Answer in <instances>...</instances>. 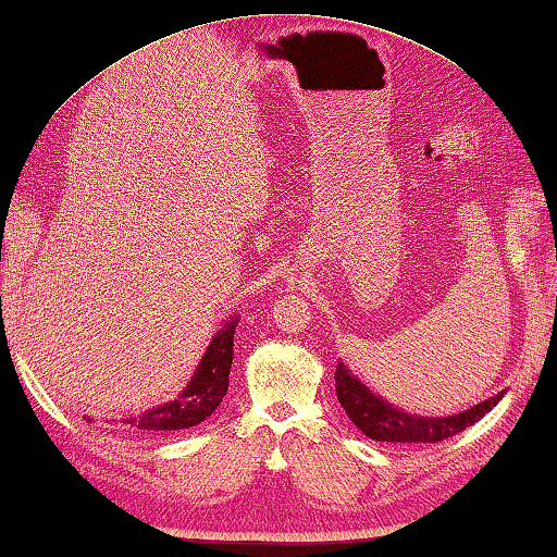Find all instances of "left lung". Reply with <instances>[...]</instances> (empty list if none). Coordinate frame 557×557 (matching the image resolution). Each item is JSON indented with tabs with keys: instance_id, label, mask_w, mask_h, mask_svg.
Wrapping results in <instances>:
<instances>
[{
	"instance_id": "1",
	"label": "left lung",
	"mask_w": 557,
	"mask_h": 557,
	"mask_svg": "<svg viewBox=\"0 0 557 557\" xmlns=\"http://www.w3.org/2000/svg\"><path fill=\"white\" fill-rule=\"evenodd\" d=\"M335 393L351 423L357 425L366 437H371V441L407 445L441 443L469 429L471 423L486 417V413L503 399L505 389L491 399H483L476 407L455 413V417H413V413L389 405L381 395L371 393V389L339 361L335 369Z\"/></svg>"
}]
</instances>
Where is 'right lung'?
Masks as SVG:
<instances>
[{
	"instance_id": "right-lung-1",
	"label": "right lung",
	"mask_w": 557,
	"mask_h": 557,
	"mask_svg": "<svg viewBox=\"0 0 557 557\" xmlns=\"http://www.w3.org/2000/svg\"><path fill=\"white\" fill-rule=\"evenodd\" d=\"M236 325H239V315L230 318L220 333L212 337L194 377L182 389L180 397L144 413L124 417L120 423L126 425L128 433H172L206 421L218 409L222 397L227 395Z\"/></svg>"
}]
</instances>
